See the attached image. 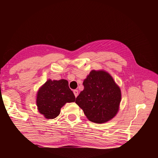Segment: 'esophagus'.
Segmentation results:
<instances>
[{
    "label": "esophagus",
    "mask_w": 158,
    "mask_h": 158,
    "mask_svg": "<svg viewBox=\"0 0 158 158\" xmlns=\"http://www.w3.org/2000/svg\"><path fill=\"white\" fill-rule=\"evenodd\" d=\"M73 93L74 95H75V97L77 98V96H78V94H79V92H78V90H73Z\"/></svg>",
    "instance_id": "1"
}]
</instances>
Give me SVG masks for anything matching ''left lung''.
<instances>
[{"label":"left lung","instance_id":"8db88e82","mask_svg":"<svg viewBox=\"0 0 158 158\" xmlns=\"http://www.w3.org/2000/svg\"><path fill=\"white\" fill-rule=\"evenodd\" d=\"M83 84L84 89L75 102L90 121L104 123L116 116L121 101V90L110 74L103 69H93Z\"/></svg>","mask_w":158,"mask_h":158}]
</instances>
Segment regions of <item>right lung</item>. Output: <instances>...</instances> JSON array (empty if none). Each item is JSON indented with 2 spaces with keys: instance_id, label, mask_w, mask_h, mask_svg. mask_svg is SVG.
Here are the masks:
<instances>
[{
  "instance_id": "obj_1",
  "label": "right lung",
  "mask_w": 158,
  "mask_h": 158,
  "mask_svg": "<svg viewBox=\"0 0 158 158\" xmlns=\"http://www.w3.org/2000/svg\"><path fill=\"white\" fill-rule=\"evenodd\" d=\"M75 102V96L66 79H49L40 87L36 95V105L40 114L47 119L56 118L67 102Z\"/></svg>"
}]
</instances>
